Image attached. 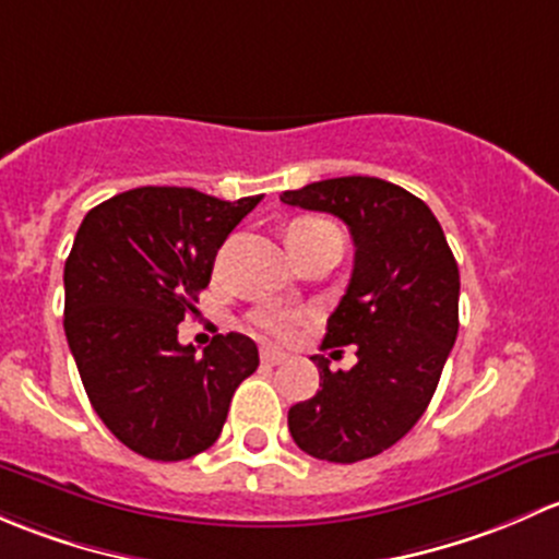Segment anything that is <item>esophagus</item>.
<instances>
[{
  "mask_svg": "<svg viewBox=\"0 0 559 559\" xmlns=\"http://www.w3.org/2000/svg\"><path fill=\"white\" fill-rule=\"evenodd\" d=\"M285 358H287V355L280 353V349H272V347L261 349V360H263V364H266V366H280Z\"/></svg>",
  "mask_w": 559,
  "mask_h": 559,
  "instance_id": "34e87169",
  "label": "esophagus"
}]
</instances>
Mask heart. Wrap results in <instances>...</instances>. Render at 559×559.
<instances>
[{"label":"heart","instance_id":"1","mask_svg":"<svg viewBox=\"0 0 559 559\" xmlns=\"http://www.w3.org/2000/svg\"><path fill=\"white\" fill-rule=\"evenodd\" d=\"M320 228H333L328 226L325 221H314V217H304V221H296L287 234H307V231H320ZM252 322H255L258 331L269 333L274 338H287L293 333V325H296V314L287 312L282 307H263L252 314Z\"/></svg>","mask_w":559,"mask_h":559}]
</instances>
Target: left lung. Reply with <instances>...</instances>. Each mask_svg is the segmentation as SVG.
I'll return each mask as SVG.
<instances>
[{
    "instance_id": "obj_1",
    "label": "left lung",
    "mask_w": 559,
    "mask_h": 559,
    "mask_svg": "<svg viewBox=\"0 0 559 559\" xmlns=\"http://www.w3.org/2000/svg\"><path fill=\"white\" fill-rule=\"evenodd\" d=\"M280 199L331 212L355 241L322 347L355 344L358 364L331 371L325 355H312L320 390L290 406L287 428L312 457L358 463L404 439L433 399L457 338V261L430 206L379 177H333Z\"/></svg>"
}]
</instances>
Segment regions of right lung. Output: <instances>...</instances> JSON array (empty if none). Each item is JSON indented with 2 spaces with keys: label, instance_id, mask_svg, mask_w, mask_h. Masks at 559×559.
Segmentation results:
<instances>
[{
  "label": "right lung",
  "instance_id": "1",
  "mask_svg": "<svg viewBox=\"0 0 559 559\" xmlns=\"http://www.w3.org/2000/svg\"><path fill=\"white\" fill-rule=\"evenodd\" d=\"M261 195L223 201L195 188H134L85 215L64 266V331L91 406L147 460L210 450L234 390L258 368L241 333L204 353L177 342L228 234Z\"/></svg>",
  "mask_w": 559,
  "mask_h": 559
}]
</instances>
